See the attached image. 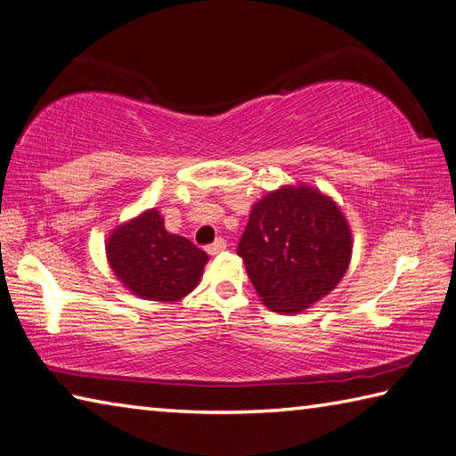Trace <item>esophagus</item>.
Here are the masks:
<instances>
[{"mask_svg": "<svg viewBox=\"0 0 456 456\" xmlns=\"http://www.w3.org/2000/svg\"><path fill=\"white\" fill-rule=\"evenodd\" d=\"M222 250H226V240H224V238H218V240H216V242L206 246V252L212 254V256H216V254H220Z\"/></svg>", "mask_w": 456, "mask_h": 456, "instance_id": "esophagus-1", "label": "esophagus"}]
</instances>
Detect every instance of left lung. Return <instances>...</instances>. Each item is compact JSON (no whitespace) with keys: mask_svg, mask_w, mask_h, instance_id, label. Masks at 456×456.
Segmentation results:
<instances>
[{"mask_svg":"<svg viewBox=\"0 0 456 456\" xmlns=\"http://www.w3.org/2000/svg\"><path fill=\"white\" fill-rule=\"evenodd\" d=\"M238 256L262 302L302 313L346 274L353 234L338 204L321 190L281 186L252 206Z\"/></svg>","mask_w":456,"mask_h":456,"instance_id":"8db88e82","label":"left lung"}]
</instances>
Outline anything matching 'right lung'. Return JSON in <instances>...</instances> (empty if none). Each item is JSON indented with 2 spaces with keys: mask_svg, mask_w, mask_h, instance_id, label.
I'll return each instance as SVG.
<instances>
[{
  "mask_svg": "<svg viewBox=\"0 0 456 456\" xmlns=\"http://www.w3.org/2000/svg\"><path fill=\"white\" fill-rule=\"evenodd\" d=\"M110 268L143 300L178 302L196 289L208 254L188 238L170 234L156 208L119 224L106 242Z\"/></svg>",
  "mask_w": 456,
  "mask_h": 456,
  "instance_id": "obj_1",
  "label": "right lung"
}]
</instances>
